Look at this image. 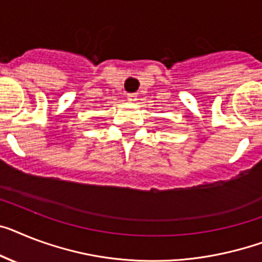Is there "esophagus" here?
I'll return each mask as SVG.
<instances>
[{
  "mask_svg": "<svg viewBox=\"0 0 262 262\" xmlns=\"http://www.w3.org/2000/svg\"><path fill=\"white\" fill-rule=\"evenodd\" d=\"M136 97H138V95L136 94H127V100L128 101H135Z\"/></svg>",
  "mask_w": 262,
  "mask_h": 262,
  "instance_id": "obj_1",
  "label": "esophagus"
}]
</instances>
